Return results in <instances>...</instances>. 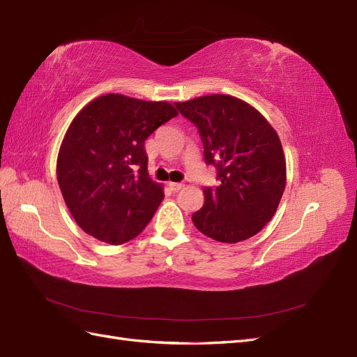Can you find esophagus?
I'll list each match as a JSON object with an SVG mask.
<instances>
[{
  "instance_id": "34e87169",
  "label": "esophagus",
  "mask_w": 357,
  "mask_h": 357,
  "mask_svg": "<svg viewBox=\"0 0 357 357\" xmlns=\"http://www.w3.org/2000/svg\"><path fill=\"white\" fill-rule=\"evenodd\" d=\"M168 186H169V189H171V190H174V192H178L180 189H183V185H181V183H174V181H169V183H168Z\"/></svg>"
}]
</instances>
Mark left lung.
Segmentation results:
<instances>
[{
	"instance_id": "obj_1",
	"label": "left lung",
	"mask_w": 357,
	"mask_h": 357,
	"mask_svg": "<svg viewBox=\"0 0 357 357\" xmlns=\"http://www.w3.org/2000/svg\"><path fill=\"white\" fill-rule=\"evenodd\" d=\"M176 107L197 125L204 159L218 168L220 181L204 189L193 225L219 243L248 240L273 219L286 188L278 134L253 105L232 95L198 96Z\"/></svg>"
}]
</instances>
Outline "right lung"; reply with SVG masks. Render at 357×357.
Wrapping results in <instances>:
<instances>
[{"label": "right lung", "mask_w": 357, "mask_h": 357, "mask_svg": "<svg viewBox=\"0 0 357 357\" xmlns=\"http://www.w3.org/2000/svg\"><path fill=\"white\" fill-rule=\"evenodd\" d=\"M178 112L167 101L107 93L86 104L59 147L56 177L80 228L113 245L135 238L164 199L147 172L144 142Z\"/></svg>", "instance_id": "right-lung-1"}]
</instances>
